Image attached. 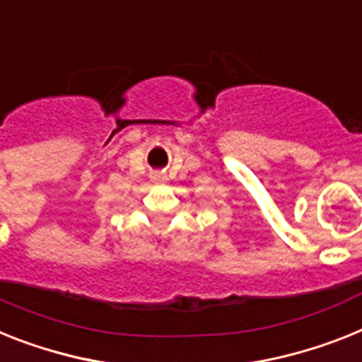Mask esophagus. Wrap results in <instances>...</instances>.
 Masks as SVG:
<instances>
[{
  "mask_svg": "<svg viewBox=\"0 0 362 362\" xmlns=\"http://www.w3.org/2000/svg\"><path fill=\"white\" fill-rule=\"evenodd\" d=\"M153 178H154V180H156V182H162L163 178H165V176H162V175H154Z\"/></svg>",
  "mask_w": 362,
  "mask_h": 362,
  "instance_id": "1",
  "label": "esophagus"
}]
</instances>
